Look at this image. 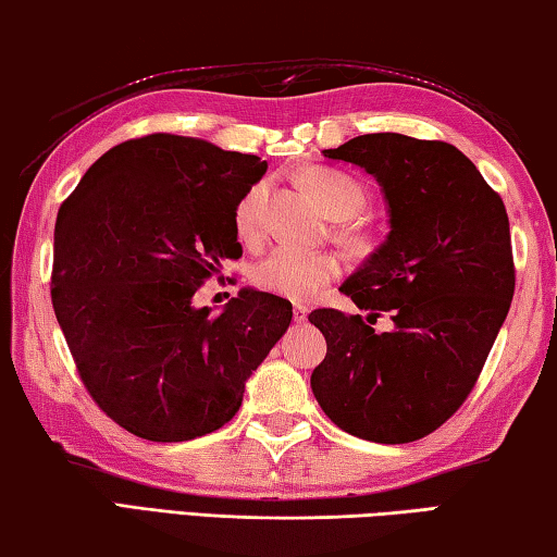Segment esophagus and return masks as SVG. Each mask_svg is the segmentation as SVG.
I'll return each instance as SVG.
<instances>
[{
    "mask_svg": "<svg viewBox=\"0 0 557 557\" xmlns=\"http://www.w3.org/2000/svg\"><path fill=\"white\" fill-rule=\"evenodd\" d=\"M309 317V309L301 307V305H295V309H292V319H295V324H305Z\"/></svg>",
    "mask_w": 557,
    "mask_h": 557,
    "instance_id": "34e87169",
    "label": "esophagus"
}]
</instances>
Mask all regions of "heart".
<instances>
[{"mask_svg":"<svg viewBox=\"0 0 557 557\" xmlns=\"http://www.w3.org/2000/svg\"><path fill=\"white\" fill-rule=\"evenodd\" d=\"M301 184L307 191L314 196L329 219L334 221H348L361 213L366 206V188L356 176L338 172V169L329 166H314L301 174ZM268 186L256 184L245 191L243 199L235 206V231H238L243 243H258L262 238V209H265ZM338 238L344 240L348 250L354 252H369L371 240L369 235L354 228L338 231ZM338 272H342V262L334 252L317 250H295L287 245H280L262 258L256 270H252V282L260 289L272 292V295L307 301L314 299L329 282H332Z\"/></svg>","mask_w":557,"mask_h":557,"instance_id":"1","label":"heart"}]
</instances>
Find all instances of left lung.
Here are the masks:
<instances>
[{"instance_id": "left-lung-1", "label": "left lung", "mask_w": 557, "mask_h": 557, "mask_svg": "<svg viewBox=\"0 0 557 557\" xmlns=\"http://www.w3.org/2000/svg\"><path fill=\"white\" fill-rule=\"evenodd\" d=\"M373 174L391 233L342 292L369 317L309 314L326 338L312 373L336 428L381 445L435 432L467 400L516 287L506 206L457 147L375 132L324 149ZM392 317L388 333L370 326Z\"/></svg>"}]
</instances>
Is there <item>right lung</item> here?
Here are the masks:
<instances>
[{"label": "right lung", "instance_id": "1", "mask_svg": "<svg viewBox=\"0 0 557 557\" xmlns=\"http://www.w3.org/2000/svg\"><path fill=\"white\" fill-rule=\"evenodd\" d=\"M268 162L206 139H127L92 164L53 231L51 301L98 408L132 435L184 442L238 412L245 381L292 322L287 299L240 289L194 307L243 256L235 206Z\"/></svg>", "mask_w": 557, "mask_h": 557}]
</instances>
